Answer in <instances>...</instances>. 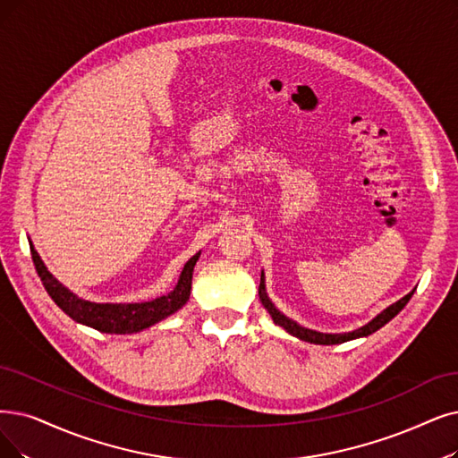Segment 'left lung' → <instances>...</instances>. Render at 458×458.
<instances>
[{"instance_id": "8db88e82", "label": "left lung", "mask_w": 458, "mask_h": 458, "mask_svg": "<svg viewBox=\"0 0 458 458\" xmlns=\"http://www.w3.org/2000/svg\"><path fill=\"white\" fill-rule=\"evenodd\" d=\"M415 291V289H413ZM413 291H410L406 297H402L400 301L393 302L391 306H387L383 312H379L372 321H369L367 325H362L359 328H355V331H350V333H319V331H314V328H308V327H302L299 325L297 321H293L291 318H287L285 314H282L280 310L274 306V302L268 299L267 295V285H265V274L261 272V284H259V299L265 306L267 312L270 314L272 321L280 325L282 328H285V331L295 336L299 340H304V342H310V344H319V345H333V344H344V342H350V340H357V338H364L369 336L372 333H376L377 328H381L386 323H389L402 308H404L408 304V301L411 299Z\"/></svg>"}]
</instances>
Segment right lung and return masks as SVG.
I'll list each match as a JSON object with an SVG mask.
<instances>
[{
	"label": "right lung",
	"mask_w": 458,
	"mask_h": 458,
	"mask_svg": "<svg viewBox=\"0 0 458 458\" xmlns=\"http://www.w3.org/2000/svg\"><path fill=\"white\" fill-rule=\"evenodd\" d=\"M30 250H31V259H33L35 270H38L50 299L56 302L72 321L82 323L106 335L140 333L142 328H148L159 323L161 319H165L174 312H178V310L190 299L193 267L199 261V255H200V251H197L184 265L174 289L167 293V295L157 297L154 301H146V302H91L77 297L75 293L69 291L64 284H60L52 276V272L43 263L41 255L33 248L31 241H30Z\"/></svg>",
	"instance_id": "1"
}]
</instances>
